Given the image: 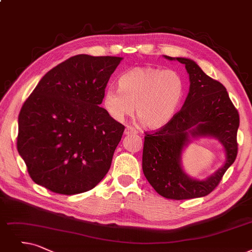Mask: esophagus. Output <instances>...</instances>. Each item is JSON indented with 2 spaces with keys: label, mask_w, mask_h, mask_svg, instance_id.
Returning a JSON list of instances; mask_svg holds the SVG:
<instances>
[{
  "label": "esophagus",
  "mask_w": 252,
  "mask_h": 252,
  "mask_svg": "<svg viewBox=\"0 0 252 252\" xmlns=\"http://www.w3.org/2000/svg\"><path fill=\"white\" fill-rule=\"evenodd\" d=\"M124 133H125L126 135H130V134H136V133H137V131H136V130H135L133 127L127 126V127L125 128V131H124Z\"/></svg>",
  "instance_id": "34e87169"
}]
</instances>
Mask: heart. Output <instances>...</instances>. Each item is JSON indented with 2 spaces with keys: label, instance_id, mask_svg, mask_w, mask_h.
<instances>
[{
  "label": "heart",
  "instance_id": "1",
  "mask_svg": "<svg viewBox=\"0 0 252 252\" xmlns=\"http://www.w3.org/2000/svg\"><path fill=\"white\" fill-rule=\"evenodd\" d=\"M185 97V83L175 70L134 67L119 78V88L109 86L103 105L109 116L122 122L135 115L148 129H160L172 122Z\"/></svg>",
  "mask_w": 252,
  "mask_h": 252
}]
</instances>
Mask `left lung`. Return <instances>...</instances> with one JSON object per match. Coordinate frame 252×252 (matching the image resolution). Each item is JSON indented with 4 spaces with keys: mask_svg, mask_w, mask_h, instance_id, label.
<instances>
[{
    "mask_svg": "<svg viewBox=\"0 0 252 252\" xmlns=\"http://www.w3.org/2000/svg\"><path fill=\"white\" fill-rule=\"evenodd\" d=\"M185 65L189 92L180 112L166 126L146 133L143 172L160 195L189 199L208 195L216 188L238 153L239 114L222 84L208 76L192 60L163 56ZM215 138L223 145L226 162L204 180L188 176L182 166V154L191 139Z\"/></svg>",
    "mask_w": 252,
    "mask_h": 252,
    "instance_id": "left-lung-1",
    "label": "left lung"
}]
</instances>
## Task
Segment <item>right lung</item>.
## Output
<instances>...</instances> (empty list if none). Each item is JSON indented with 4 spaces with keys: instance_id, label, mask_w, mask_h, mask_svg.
<instances>
[{
    "instance_id": "add662e5",
    "label": "right lung",
    "mask_w": 252,
    "mask_h": 252,
    "mask_svg": "<svg viewBox=\"0 0 252 252\" xmlns=\"http://www.w3.org/2000/svg\"><path fill=\"white\" fill-rule=\"evenodd\" d=\"M120 57L77 55L40 79L18 116L17 151L34 182L71 195L107 174L124 125L100 107Z\"/></svg>"
}]
</instances>
